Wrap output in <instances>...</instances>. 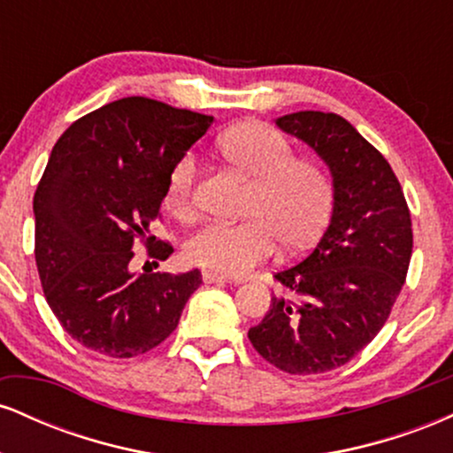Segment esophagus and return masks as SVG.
Here are the masks:
<instances>
[{
	"label": "esophagus",
	"instance_id": "34e87169",
	"mask_svg": "<svg viewBox=\"0 0 453 453\" xmlns=\"http://www.w3.org/2000/svg\"><path fill=\"white\" fill-rule=\"evenodd\" d=\"M202 279H204V283H227V280H230L219 273H212V270H204V273H202Z\"/></svg>",
	"mask_w": 453,
	"mask_h": 453
}]
</instances>
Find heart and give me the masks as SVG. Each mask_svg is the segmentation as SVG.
I'll list each match as a JSON object with an SVG mask.
<instances>
[{
  "instance_id": "obj_1",
  "label": "heart",
  "mask_w": 453,
  "mask_h": 453,
  "mask_svg": "<svg viewBox=\"0 0 453 453\" xmlns=\"http://www.w3.org/2000/svg\"><path fill=\"white\" fill-rule=\"evenodd\" d=\"M219 149L234 168L253 179L241 223L212 221L191 234L185 257L221 274H244L277 251L311 247L334 211V183L324 165L296 159L294 144L274 127L247 121L227 129ZM196 157L187 153L165 180V209L179 219L196 212Z\"/></svg>"
}]
</instances>
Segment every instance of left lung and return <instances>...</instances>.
Masks as SVG:
<instances>
[{"mask_svg":"<svg viewBox=\"0 0 453 453\" xmlns=\"http://www.w3.org/2000/svg\"><path fill=\"white\" fill-rule=\"evenodd\" d=\"M277 126L326 161L334 211L313 251L274 274L283 296L249 341L283 372L317 375L349 362L388 321L413 251L411 212L388 159L347 119L300 111Z\"/></svg>","mask_w":453,"mask_h":453,"instance_id":"1","label":"left lung"}]
</instances>
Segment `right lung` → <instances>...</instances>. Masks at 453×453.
I'll use <instances>...</instances> for the list:
<instances>
[{"mask_svg":"<svg viewBox=\"0 0 453 453\" xmlns=\"http://www.w3.org/2000/svg\"><path fill=\"white\" fill-rule=\"evenodd\" d=\"M211 123L209 114L134 96L85 114L57 140L34 196L35 264L50 311L87 349L150 351L200 288L197 268L136 274L129 262L138 242L155 259L174 251L150 227L170 170Z\"/></svg>","mask_w":453,"mask_h":453,"instance_id":"obj_1","label":"right lung"}]
</instances>
